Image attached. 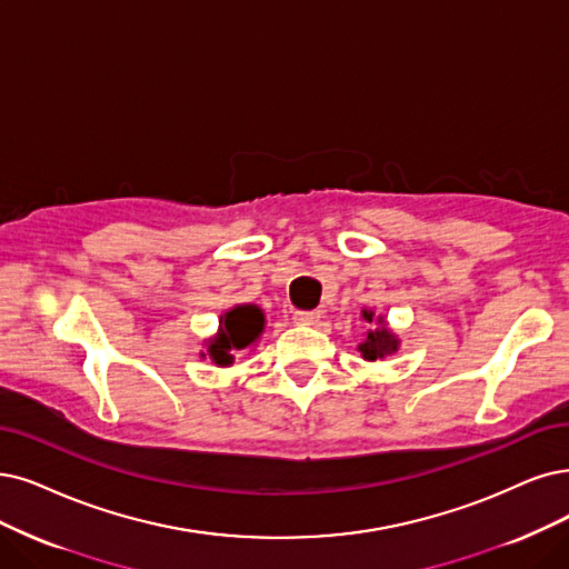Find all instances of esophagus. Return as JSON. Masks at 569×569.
<instances>
[{
	"label": "esophagus",
	"mask_w": 569,
	"mask_h": 569,
	"mask_svg": "<svg viewBox=\"0 0 569 569\" xmlns=\"http://www.w3.org/2000/svg\"><path fill=\"white\" fill-rule=\"evenodd\" d=\"M292 319H296L302 326H317L319 319H321V313L319 311H305V309H300V311H296V317H292Z\"/></svg>",
	"instance_id": "1"
}]
</instances>
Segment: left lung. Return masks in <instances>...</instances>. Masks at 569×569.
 <instances>
[{"instance_id":"left-lung-1","label":"left lung","mask_w":569,"mask_h":569,"mask_svg":"<svg viewBox=\"0 0 569 569\" xmlns=\"http://www.w3.org/2000/svg\"><path fill=\"white\" fill-rule=\"evenodd\" d=\"M363 319L368 323H372V311H363ZM380 323H382V319H380ZM396 347H398V340L382 323V328H375L368 332V340L359 347V351L363 353V359L375 361V359H385L387 353H393Z\"/></svg>"}]
</instances>
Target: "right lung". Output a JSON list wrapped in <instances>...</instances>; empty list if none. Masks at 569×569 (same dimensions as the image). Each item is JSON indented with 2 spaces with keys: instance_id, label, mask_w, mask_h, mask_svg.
<instances>
[{
  "instance_id": "add662e5",
  "label": "right lung",
  "mask_w": 569,
  "mask_h": 569,
  "mask_svg": "<svg viewBox=\"0 0 569 569\" xmlns=\"http://www.w3.org/2000/svg\"><path fill=\"white\" fill-rule=\"evenodd\" d=\"M262 326H264V317L258 307L246 305V307L227 311L220 335L208 347L213 361L220 366H229L231 363L229 351L248 347L262 332Z\"/></svg>"
}]
</instances>
